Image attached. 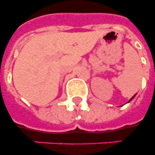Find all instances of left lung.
Here are the masks:
<instances>
[{
	"instance_id": "obj_1",
	"label": "left lung",
	"mask_w": 155,
	"mask_h": 155,
	"mask_svg": "<svg viewBox=\"0 0 155 155\" xmlns=\"http://www.w3.org/2000/svg\"><path fill=\"white\" fill-rule=\"evenodd\" d=\"M134 97H135V95H134V97H132V98H131V99H130V101H129V102H130V101H132V100H133V99H134Z\"/></svg>"
}]
</instances>
